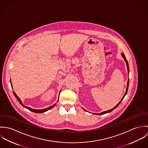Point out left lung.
Segmentation results:
<instances>
[{
	"mask_svg": "<svg viewBox=\"0 0 148 148\" xmlns=\"http://www.w3.org/2000/svg\"><path fill=\"white\" fill-rule=\"evenodd\" d=\"M121 55H122V57L123 58V59H124V60H125V63H126V64H127V75H128V76H129V64H128V62H127V59H126V58H125V55L124 54V53H121ZM129 79H128V80H127V89H126V91H125V94H124V96L123 97V98H122V99H121V100L116 105V106H115L114 108H113L112 109H110V110H106V111H104V112H101V113H92V114H97V115H101V114H106V113H110V112H112V110H113L114 109H116L118 106L120 105V104L121 103V101L123 100V99H124V98L125 97V95H127V90H128V87H129ZM84 110L85 111H86L85 109H84V108H83Z\"/></svg>",
	"mask_w": 148,
	"mask_h": 148,
	"instance_id": "obj_1",
	"label": "left lung"
}]
</instances>
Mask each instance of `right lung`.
<instances>
[{"label": "right lung", "mask_w": 148, "mask_h": 148, "mask_svg": "<svg viewBox=\"0 0 148 148\" xmlns=\"http://www.w3.org/2000/svg\"><path fill=\"white\" fill-rule=\"evenodd\" d=\"M10 83H11V87H12V83H11V80H10ZM13 93H14V96H15V97H16V99L18 100V101H19V103L21 104V106H23V107H24L25 108H26V109H28L29 110H30V111H31V112H34V113H44V112H47V110H49V109H52L53 107H54L55 105L56 104H53V106H49V107H48V108H45V109H32V108H29V107H28V106H24L23 105V104L22 103V102H21V100L20 99V98L16 95V94L15 93V92H14V91H13ZM59 94H60V93H59ZM58 101H59V99H58V101H57V103L58 102Z\"/></svg>", "instance_id": "1"}]
</instances>
